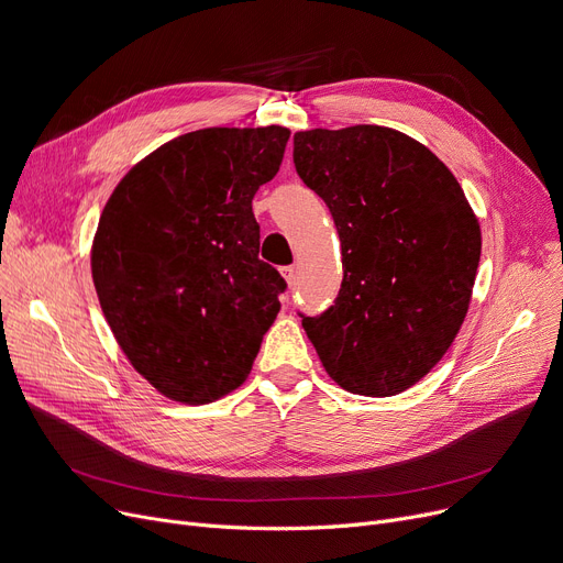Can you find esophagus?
<instances>
[{
    "label": "esophagus",
    "instance_id": "obj_1",
    "mask_svg": "<svg viewBox=\"0 0 563 563\" xmlns=\"http://www.w3.org/2000/svg\"><path fill=\"white\" fill-rule=\"evenodd\" d=\"M280 274H283V278L287 280V287L291 289L294 283H297V269H294V266H283Z\"/></svg>",
    "mask_w": 563,
    "mask_h": 563
}]
</instances>
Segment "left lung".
<instances>
[{"instance_id": "obj_1", "label": "left lung", "mask_w": 563, "mask_h": 563, "mask_svg": "<svg viewBox=\"0 0 563 563\" xmlns=\"http://www.w3.org/2000/svg\"><path fill=\"white\" fill-rule=\"evenodd\" d=\"M294 166L323 200L342 249V287L303 317L340 388L393 397L424 378L467 314L479 221L452 170L397 130L353 125L294 134Z\"/></svg>"}]
</instances>
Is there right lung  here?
Listing matches in <instances>:
<instances>
[{"instance_id": "1", "label": "right lung", "mask_w": 563, "mask_h": 563, "mask_svg": "<svg viewBox=\"0 0 563 563\" xmlns=\"http://www.w3.org/2000/svg\"><path fill=\"white\" fill-rule=\"evenodd\" d=\"M289 130L207 128L141 159L109 196L93 285L132 367L164 397L210 404L249 378L287 283L260 255L255 191Z\"/></svg>"}]
</instances>
